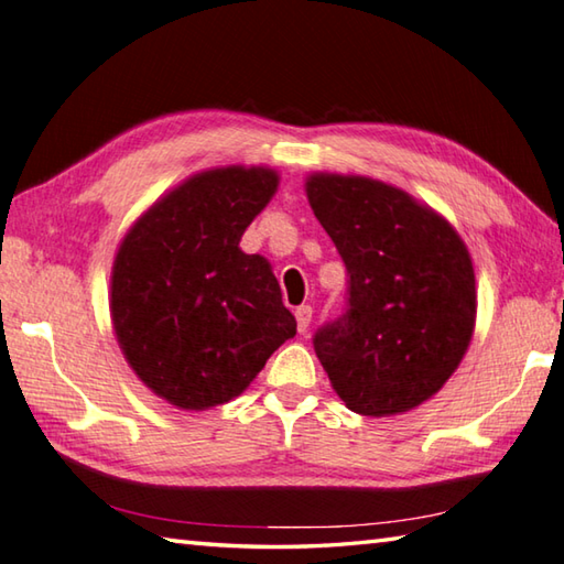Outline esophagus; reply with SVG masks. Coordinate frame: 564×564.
<instances>
[{
  "label": "esophagus",
  "mask_w": 564,
  "mask_h": 564,
  "mask_svg": "<svg viewBox=\"0 0 564 564\" xmlns=\"http://www.w3.org/2000/svg\"><path fill=\"white\" fill-rule=\"evenodd\" d=\"M311 317H313V308H311V305H301V308H295V321H299V333L308 330Z\"/></svg>",
  "instance_id": "obj_1"
}]
</instances>
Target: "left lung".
<instances>
[{
    "label": "left lung",
    "instance_id": "1",
    "mask_svg": "<svg viewBox=\"0 0 564 564\" xmlns=\"http://www.w3.org/2000/svg\"><path fill=\"white\" fill-rule=\"evenodd\" d=\"M311 209L343 256L347 311L313 347L347 409L392 416L456 372L476 325V275L442 214L392 184L315 172Z\"/></svg>",
    "mask_w": 564,
    "mask_h": 564
}]
</instances>
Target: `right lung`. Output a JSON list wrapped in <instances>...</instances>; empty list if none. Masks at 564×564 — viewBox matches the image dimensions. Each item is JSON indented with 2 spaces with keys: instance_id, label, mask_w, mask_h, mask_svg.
Segmentation results:
<instances>
[{
  "instance_id": "right-lung-1",
  "label": "right lung",
  "mask_w": 564,
  "mask_h": 564,
  "mask_svg": "<svg viewBox=\"0 0 564 564\" xmlns=\"http://www.w3.org/2000/svg\"><path fill=\"white\" fill-rule=\"evenodd\" d=\"M279 189L271 167L204 170L122 237L110 273L118 345L142 384L187 412L229 402L295 335L271 263L239 241Z\"/></svg>"
}]
</instances>
